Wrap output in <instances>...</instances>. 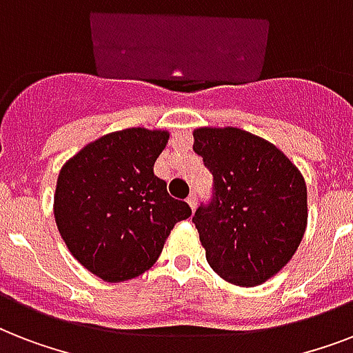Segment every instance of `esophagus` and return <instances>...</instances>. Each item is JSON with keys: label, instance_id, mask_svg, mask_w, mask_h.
<instances>
[{"label": "esophagus", "instance_id": "esophagus-1", "mask_svg": "<svg viewBox=\"0 0 353 353\" xmlns=\"http://www.w3.org/2000/svg\"><path fill=\"white\" fill-rule=\"evenodd\" d=\"M187 203L190 205V209H192V210L196 209V205H198V194H196V192L190 194V196L187 198Z\"/></svg>", "mask_w": 353, "mask_h": 353}]
</instances>
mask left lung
<instances>
[{
  "label": "left lung",
  "instance_id": "8db88e82",
  "mask_svg": "<svg viewBox=\"0 0 353 353\" xmlns=\"http://www.w3.org/2000/svg\"><path fill=\"white\" fill-rule=\"evenodd\" d=\"M194 152L212 174L210 199L192 218L207 262L231 284H263L290 262L306 231L301 172L274 144L240 128H199Z\"/></svg>",
  "mask_w": 353,
  "mask_h": 353
}]
</instances>
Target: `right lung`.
<instances>
[{"instance_id": "right-lung-1", "label": "right lung", "mask_w": 353, "mask_h": 353, "mask_svg": "<svg viewBox=\"0 0 353 353\" xmlns=\"http://www.w3.org/2000/svg\"><path fill=\"white\" fill-rule=\"evenodd\" d=\"M168 133L128 128L82 148L60 170L54 218L77 260L106 282L150 269L177 221L192 214L172 198L154 163Z\"/></svg>"}]
</instances>
